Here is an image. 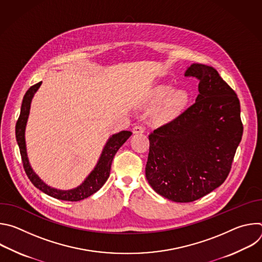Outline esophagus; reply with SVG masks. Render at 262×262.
I'll use <instances>...</instances> for the list:
<instances>
[{
    "instance_id": "obj_1",
    "label": "esophagus",
    "mask_w": 262,
    "mask_h": 262,
    "mask_svg": "<svg viewBox=\"0 0 262 262\" xmlns=\"http://www.w3.org/2000/svg\"><path fill=\"white\" fill-rule=\"evenodd\" d=\"M133 132H134L135 134H142V133L145 132V126H144L143 124H137V125L134 126Z\"/></svg>"
}]
</instances>
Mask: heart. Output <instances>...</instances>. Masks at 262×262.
Segmentation results:
<instances>
[{
  "label": "heart",
  "mask_w": 262,
  "mask_h": 262,
  "mask_svg": "<svg viewBox=\"0 0 262 262\" xmlns=\"http://www.w3.org/2000/svg\"><path fill=\"white\" fill-rule=\"evenodd\" d=\"M172 87L170 85H161L157 87L154 91V97L157 100H161L169 94L163 108L160 112V118L166 120L173 116L178 110H180L188 99V95L182 90H175L171 93Z\"/></svg>",
  "instance_id": "heart-1"
}]
</instances>
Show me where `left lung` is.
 I'll return each mask as SVG.
<instances>
[{"label": "left lung", "mask_w": 262, "mask_h": 262, "mask_svg": "<svg viewBox=\"0 0 262 262\" xmlns=\"http://www.w3.org/2000/svg\"><path fill=\"white\" fill-rule=\"evenodd\" d=\"M199 81L195 103L149 134L146 178L161 196L192 202L226 180L244 126L234 90L210 66L192 64Z\"/></svg>", "instance_id": "8db88e82"}]
</instances>
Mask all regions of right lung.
I'll return each instance as SVG.
<instances>
[{
  "label": "right lung",
  "mask_w": 262,
  "mask_h": 262,
  "mask_svg": "<svg viewBox=\"0 0 262 262\" xmlns=\"http://www.w3.org/2000/svg\"><path fill=\"white\" fill-rule=\"evenodd\" d=\"M41 85V82L37 83L29 88V90L26 92L21 107H20V114L17 119L16 125H15V136H16V141L19 147V151L21 156V161H23V166L25 169V172L27 176L29 177L30 181L36 186L37 189H39L41 192L46 193L47 195L54 197L59 200H64V201H80L85 198H88L92 194L96 193L101 186L104 184V182L107 180L110 176V171H111V165L112 162H113V159L118 151V149L125 143V141L132 136V132L128 130H122L118 134H115L112 136L107 143L105 144L102 154L100 156V159L94 168V170L90 173V175L86 178V180L79 186L77 189L69 190V191H60L51 188V186L47 185L41 181V179L37 176L34 171L32 170L28 157H27V151H26V142H25V128H26V123L28 120L29 116V112H30V105H31V100L34 95V93L37 91Z\"/></svg>",
  "instance_id": "obj_1"
}]
</instances>
